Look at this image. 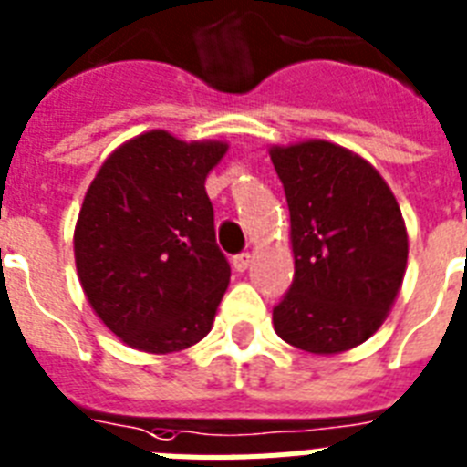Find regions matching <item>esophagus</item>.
<instances>
[{
    "label": "esophagus",
    "mask_w": 467,
    "mask_h": 467,
    "mask_svg": "<svg viewBox=\"0 0 467 467\" xmlns=\"http://www.w3.org/2000/svg\"><path fill=\"white\" fill-rule=\"evenodd\" d=\"M250 262H253V255L250 253H241V255L234 257V269L236 272H245L250 267Z\"/></svg>",
    "instance_id": "obj_1"
}]
</instances>
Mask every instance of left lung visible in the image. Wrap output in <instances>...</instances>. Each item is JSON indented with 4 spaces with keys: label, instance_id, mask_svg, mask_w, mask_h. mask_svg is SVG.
Returning a JSON list of instances; mask_svg holds the SVG:
<instances>
[{
    "label": "left lung",
    "instance_id": "1",
    "mask_svg": "<svg viewBox=\"0 0 467 467\" xmlns=\"http://www.w3.org/2000/svg\"><path fill=\"white\" fill-rule=\"evenodd\" d=\"M291 212L296 275L272 312L286 344L337 356L387 319L406 276L408 234L394 192L368 160L329 140L272 145Z\"/></svg>",
    "mask_w": 467,
    "mask_h": 467
}]
</instances>
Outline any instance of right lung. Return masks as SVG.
Segmentation results:
<instances>
[{
    "label": "right lung",
    "mask_w": 467,
    "mask_h": 467,
    "mask_svg": "<svg viewBox=\"0 0 467 467\" xmlns=\"http://www.w3.org/2000/svg\"><path fill=\"white\" fill-rule=\"evenodd\" d=\"M226 150L148 130L119 145L88 188L73 231L80 286L130 348L167 356L210 334L231 267L205 179Z\"/></svg>",
    "instance_id": "obj_1"
}]
</instances>
